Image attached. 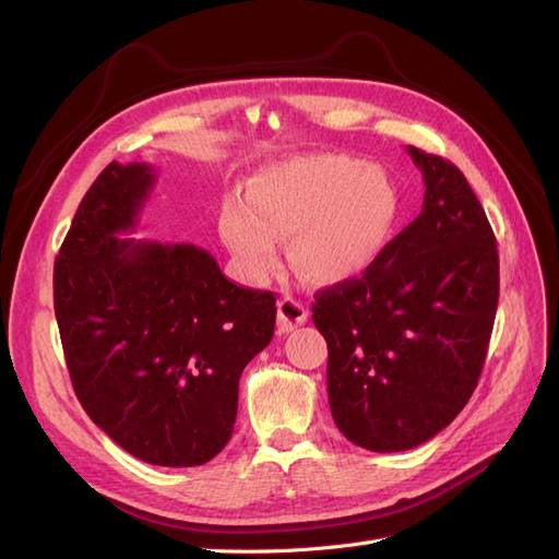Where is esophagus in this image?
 <instances>
[{
	"mask_svg": "<svg viewBox=\"0 0 559 559\" xmlns=\"http://www.w3.org/2000/svg\"><path fill=\"white\" fill-rule=\"evenodd\" d=\"M308 321V308L296 298H282L277 302V326L282 333H289Z\"/></svg>",
	"mask_w": 559,
	"mask_h": 559,
	"instance_id": "1",
	"label": "esophagus"
}]
</instances>
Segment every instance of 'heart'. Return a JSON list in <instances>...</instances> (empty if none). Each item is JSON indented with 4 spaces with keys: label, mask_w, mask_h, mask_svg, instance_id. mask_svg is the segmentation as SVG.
Segmentation results:
<instances>
[{
    "label": "heart",
    "mask_w": 559,
    "mask_h": 559,
    "mask_svg": "<svg viewBox=\"0 0 559 559\" xmlns=\"http://www.w3.org/2000/svg\"><path fill=\"white\" fill-rule=\"evenodd\" d=\"M399 195L380 167L335 154L270 163L222 212V235L242 275L263 284L280 267V240L314 284L359 277L392 238Z\"/></svg>",
    "instance_id": "heart-1"
}]
</instances>
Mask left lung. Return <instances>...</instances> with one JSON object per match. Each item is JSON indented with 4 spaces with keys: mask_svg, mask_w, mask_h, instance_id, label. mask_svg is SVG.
Instances as JSON below:
<instances>
[{
    "mask_svg": "<svg viewBox=\"0 0 559 559\" xmlns=\"http://www.w3.org/2000/svg\"><path fill=\"white\" fill-rule=\"evenodd\" d=\"M425 205L361 277L314 294L329 345V403L347 441L373 452L427 443L478 384L499 302L485 210L450 160L408 146Z\"/></svg>",
    "mask_w": 559,
    "mask_h": 559,
    "instance_id": "8db88e82",
    "label": "left lung"
}]
</instances>
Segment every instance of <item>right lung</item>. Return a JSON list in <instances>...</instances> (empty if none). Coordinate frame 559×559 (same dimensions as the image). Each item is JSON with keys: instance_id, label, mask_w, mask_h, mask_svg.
Instances as JSON below:
<instances>
[{"instance_id": "1", "label": "right lung", "mask_w": 559, "mask_h": 559, "mask_svg": "<svg viewBox=\"0 0 559 559\" xmlns=\"http://www.w3.org/2000/svg\"><path fill=\"white\" fill-rule=\"evenodd\" d=\"M154 181L144 163L99 173L56 259L53 306L95 425L146 464L200 466L230 441L240 376L273 341L277 308L205 249L121 238Z\"/></svg>"}]
</instances>
